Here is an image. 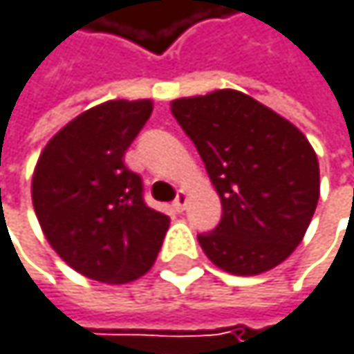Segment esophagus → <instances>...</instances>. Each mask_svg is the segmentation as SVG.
Wrapping results in <instances>:
<instances>
[{
	"mask_svg": "<svg viewBox=\"0 0 354 354\" xmlns=\"http://www.w3.org/2000/svg\"><path fill=\"white\" fill-rule=\"evenodd\" d=\"M185 204H187V194L181 189V192L177 194V198L173 200V208H175L177 212H181V210L185 208Z\"/></svg>",
	"mask_w": 354,
	"mask_h": 354,
	"instance_id": "34e87169",
	"label": "esophagus"
}]
</instances>
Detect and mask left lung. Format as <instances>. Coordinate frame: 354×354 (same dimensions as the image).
<instances>
[{"mask_svg":"<svg viewBox=\"0 0 354 354\" xmlns=\"http://www.w3.org/2000/svg\"><path fill=\"white\" fill-rule=\"evenodd\" d=\"M171 113L196 144L223 204L221 223L198 235L204 254L237 276L284 262L319 198V165L307 138L237 90L177 98Z\"/></svg>","mask_w":354,"mask_h":354,"instance_id":"left-lung-1","label":"left lung"}]
</instances>
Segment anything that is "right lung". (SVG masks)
<instances>
[{
    "label": "right lung",
    "instance_id": "1",
    "mask_svg": "<svg viewBox=\"0 0 354 354\" xmlns=\"http://www.w3.org/2000/svg\"><path fill=\"white\" fill-rule=\"evenodd\" d=\"M152 113L150 100H109L70 121L45 146L32 204L51 248L92 280L123 284L154 264L169 216L144 200L123 162Z\"/></svg>",
    "mask_w": 354,
    "mask_h": 354
}]
</instances>
